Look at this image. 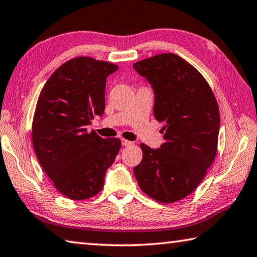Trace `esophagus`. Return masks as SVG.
<instances>
[{
    "label": "esophagus",
    "instance_id": "obj_1",
    "mask_svg": "<svg viewBox=\"0 0 257 257\" xmlns=\"http://www.w3.org/2000/svg\"><path fill=\"white\" fill-rule=\"evenodd\" d=\"M121 143H122V145H123V146H130V145H133V142L127 141V140H122Z\"/></svg>",
    "mask_w": 257,
    "mask_h": 257
}]
</instances>
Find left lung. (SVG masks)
Listing matches in <instances>:
<instances>
[{
  "instance_id": "1",
  "label": "left lung",
  "mask_w": 257,
  "mask_h": 257,
  "mask_svg": "<svg viewBox=\"0 0 257 257\" xmlns=\"http://www.w3.org/2000/svg\"><path fill=\"white\" fill-rule=\"evenodd\" d=\"M133 67L151 84L153 114L165 134L159 149L141 144L143 159L134 174L154 200H181L197 189L216 156V99L200 73L175 54L157 55Z\"/></svg>"
}]
</instances>
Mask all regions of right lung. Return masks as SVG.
Here are the masks:
<instances>
[{
    "mask_svg": "<svg viewBox=\"0 0 257 257\" xmlns=\"http://www.w3.org/2000/svg\"><path fill=\"white\" fill-rule=\"evenodd\" d=\"M116 65L89 57L68 60L54 72L36 104L32 140L39 162L56 189L72 200L96 195L121 148L88 125L105 109L106 77Z\"/></svg>",
    "mask_w": 257,
    "mask_h": 257,
    "instance_id": "right-lung-1",
    "label": "right lung"
}]
</instances>
